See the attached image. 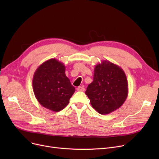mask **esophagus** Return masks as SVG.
Here are the masks:
<instances>
[{
	"instance_id": "1",
	"label": "esophagus",
	"mask_w": 159,
	"mask_h": 159,
	"mask_svg": "<svg viewBox=\"0 0 159 159\" xmlns=\"http://www.w3.org/2000/svg\"><path fill=\"white\" fill-rule=\"evenodd\" d=\"M85 90V88H84V86H79L77 88V91H84Z\"/></svg>"
}]
</instances>
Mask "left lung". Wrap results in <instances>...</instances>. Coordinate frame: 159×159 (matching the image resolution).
Wrapping results in <instances>:
<instances>
[{"instance_id":"obj_1","label":"left lung","mask_w":159,"mask_h":159,"mask_svg":"<svg viewBox=\"0 0 159 159\" xmlns=\"http://www.w3.org/2000/svg\"><path fill=\"white\" fill-rule=\"evenodd\" d=\"M85 93L91 105L100 114H109L119 108L128 94V80L123 70L108 61L97 64L93 80Z\"/></svg>"}]
</instances>
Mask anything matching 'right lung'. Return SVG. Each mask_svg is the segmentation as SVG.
Segmentation results:
<instances>
[{
  "mask_svg": "<svg viewBox=\"0 0 159 159\" xmlns=\"http://www.w3.org/2000/svg\"><path fill=\"white\" fill-rule=\"evenodd\" d=\"M64 64L51 58L36 70L33 77V89L38 102L53 111H60L69 104L75 88L65 74Z\"/></svg>",
  "mask_w": 159,
  "mask_h": 159,
  "instance_id": "1",
  "label": "right lung"
}]
</instances>
